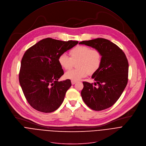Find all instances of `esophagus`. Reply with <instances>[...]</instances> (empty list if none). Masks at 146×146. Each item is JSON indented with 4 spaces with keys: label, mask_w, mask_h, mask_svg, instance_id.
Segmentation results:
<instances>
[{
    "label": "esophagus",
    "mask_w": 146,
    "mask_h": 146,
    "mask_svg": "<svg viewBox=\"0 0 146 146\" xmlns=\"http://www.w3.org/2000/svg\"><path fill=\"white\" fill-rule=\"evenodd\" d=\"M71 82H72V85H74L76 83V81H71Z\"/></svg>",
    "instance_id": "34e87169"
}]
</instances>
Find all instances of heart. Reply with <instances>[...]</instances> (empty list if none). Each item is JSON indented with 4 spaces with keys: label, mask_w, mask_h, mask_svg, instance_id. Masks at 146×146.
<instances>
[{
    "label": "heart",
    "mask_w": 146,
    "mask_h": 146,
    "mask_svg": "<svg viewBox=\"0 0 146 146\" xmlns=\"http://www.w3.org/2000/svg\"><path fill=\"white\" fill-rule=\"evenodd\" d=\"M70 57L65 54H61L58 59L60 65L65 70H69L76 62V69L66 72L65 77L77 81L88 74H93L102 64V54L99 50L86 46H78L69 52Z\"/></svg>",
    "instance_id": "heart-1"
}]
</instances>
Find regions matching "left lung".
<instances>
[{
	"mask_svg": "<svg viewBox=\"0 0 146 146\" xmlns=\"http://www.w3.org/2000/svg\"><path fill=\"white\" fill-rule=\"evenodd\" d=\"M100 51L102 64L92 76L96 81L94 85L83 82L81 92L84 103L94 111H102L112 106L119 99L128 82V62L123 52L116 44L104 38L84 40L79 43Z\"/></svg>",
	"mask_w": 146,
	"mask_h": 146,
	"instance_id": "1",
	"label": "left lung"
}]
</instances>
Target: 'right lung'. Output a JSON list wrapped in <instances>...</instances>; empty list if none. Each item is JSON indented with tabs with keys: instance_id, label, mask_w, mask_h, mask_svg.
<instances>
[{
	"instance_id": "obj_1",
	"label": "right lung",
	"mask_w": 146,
	"mask_h": 146,
	"mask_svg": "<svg viewBox=\"0 0 146 146\" xmlns=\"http://www.w3.org/2000/svg\"><path fill=\"white\" fill-rule=\"evenodd\" d=\"M78 43L47 38L30 47L24 54L19 80L27 101L35 110L50 113L62 104L72 84L68 79L58 81L64 74L58 59Z\"/></svg>"
}]
</instances>
